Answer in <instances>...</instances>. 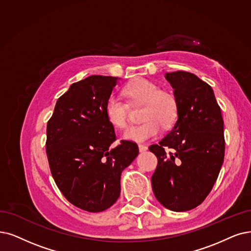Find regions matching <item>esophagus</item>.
<instances>
[{
	"instance_id": "34e87169",
	"label": "esophagus",
	"mask_w": 251,
	"mask_h": 251,
	"mask_svg": "<svg viewBox=\"0 0 251 251\" xmlns=\"http://www.w3.org/2000/svg\"><path fill=\"white\" fill-rule=\"evenodd\" d=\"M138 147H139V151L140 152H144V151H146V150L148 149V147L146 145H142V144H139Z\"/></svg>"
}]
</instances>
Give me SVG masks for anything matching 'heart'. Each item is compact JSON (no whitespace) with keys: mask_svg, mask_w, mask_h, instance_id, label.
Instances as JSON below:
<instances>
[{"mask_svg":"<svg viewBox=\"0 0 251 251\" xmlns=\"http://www.w3.org/2000/svg\"><path fill=\"white\" fill-rule=\"evenodd\" d=\"M124 95L132 105L143 104L142 124L128 127L123 137L128 141L142 143L157 136L162 126H172L178 115V104L175 97L162 92L153 82L145 78H136L124 88ZM105 115L113 126L124 128L127 125L128 107L117 96L111 95L105 104Z\"/></svg>","mask_w":251,"mask_h":251,"instance_id":"b5f03b06","label":"heart"}]
</instances>
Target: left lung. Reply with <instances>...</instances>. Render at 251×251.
<instances>
[{
    "label": "left lung",
    "instance_id": "obj_1",
    "mask_svg": "<svg viewBox=\"0 0 251 251\" xmlns=\"http://www.w3.org/2000/svg\"><path fill=\"white\" fill-rule=\"evenodd\" d=\"M178 104L177 122L149 150L157 157L151 177L157 201L176 212L201 204L218 177L225 157L224 120L212 87L195 74L166 73ZM174 149L167 155L164 147Z\"/></svg>",
    "mask_w": 251,
    "mask_h": 251
}]
</instances>
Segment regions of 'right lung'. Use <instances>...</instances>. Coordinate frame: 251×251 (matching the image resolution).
<instances>
[{
	"label": "right lung",
	"instance_id": "add662e5",
	"mask_svg": "<svg viewBox=\"0 0 251 251\" xmlns=\"http://www.w3.org/2000/svg\"><path fill=\"white\" fill-rule=\"evenodd\" d=\"M117 77L89 76L73 83L57 100L47 124L46 153L52 177L68 201L88 212L111 207L120 195V176L139 153L123 140L116 147L114 126L105 104Z\"/></svg>",
	"mask_w": 251,
	"mask_h": 251
}]
</instances>
